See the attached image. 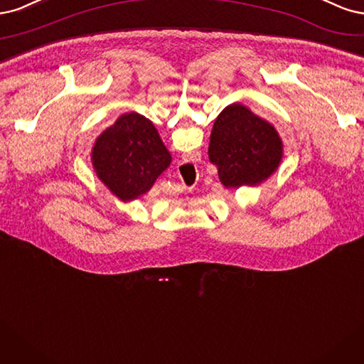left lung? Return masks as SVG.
Returning a JSON list of instances; mask_svg holds the SVG:
<instances>
[{"label": "left lung", "mask_w": 364, "mask_h": 364, "mask_svg": "<svg viewBox=\"0 0 364 364\" xmlns=\"http://www.w3.org/2000/svg\"><path fill=\"white\" fill-rule=\"evenodd\" d=\"M283 157V140L271 122L239 102L219 113L210 134L208 159L227 189L260 186L277 172Z\"/></svg>", "instance_id": "obj_1"}]
</instances>
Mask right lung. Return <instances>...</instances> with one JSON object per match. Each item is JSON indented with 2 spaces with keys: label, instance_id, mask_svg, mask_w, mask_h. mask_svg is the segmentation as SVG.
I'll list each match as a JSON object with an SVG mask.
<instances>
[{
  "label": "right lung",
  "instance_id": "add662e5",
  "mask_svg": "<svg viewBox=\"0 0 364 364\" xmlns=\"http://www.w3.org/2000/svg\"><path fill=\"white\" fill-rule=\"evenodd\" d=\"M92 166L100 181L122 203L149 192L172 161L171 152L149 119L124 113L95 139Z\"/></svg>",
  "mask_w": 364,
  "mask_h": 364
}]
</instances>
